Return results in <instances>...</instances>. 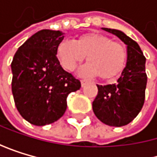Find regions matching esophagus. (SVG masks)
Here are the masks:
<instances>
[{
    "mask_svg": "<svg viewBox=\"0 0 157 157\" xmlns=\"http://www.w3.org/2000/svg\"><path fill=\"white\" fill-rule=\"evenodd\" d=\"M87 83H88V81H86V80H82V81H81V86H82V87H84Z\"/></svg>",
    "mask_w": 157,
    "mask_h": 157,
    "instance_id": "1",
    "label": "esophagus"
}]
</instances>
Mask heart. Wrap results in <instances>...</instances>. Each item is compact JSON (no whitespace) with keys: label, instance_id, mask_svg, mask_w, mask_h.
<instances>
[{"label":"heart","instance_id":"b5f03b06","mask_svg":"<svg viewBox=\"0 0 157 157\" xmlns=\"http://www.w3.org/2000/svg\"><path fill=\"white\" fill-rule=\"evenodd\" d=\"M56 56L60 65L68 71H74L86 56V65L79 74L86 77L99 76L104 81H112L124 70L127 55L124 46L99 33H86L76 41L64 39L57 46Z\"/></svg>","mask_w":157,"mask_h":157}]
</instances>
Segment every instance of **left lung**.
<instances>
[{
  "instance_id": "8db88e82",
  "label": "left lung",
  "mask_w": 157,
  "mask_h": 157,
  "mask_svg": "<svg viewBox=\"0 0 157 157\" xmlns=\"http://www.w3.org/2000/svg\"><path fill=\"white\" fill-rule=\"evenodd\" d=\"M101 29L117 36L126 45L127 60L116 84L97 85L98 95L92 102V109L102 123L121 127L131 122L143 106L147 84L146 58L140 45L123 32Z\"/></svg>"
}]
</instances>
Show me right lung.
Listing matches in <instances>:
<instances>
[{
	"label": "right lung",
	"instance_id": "1",
	"mask_svg": "<svg viewBox=\"0 0 157 157\" xmlns=\"http://www.w3.org/2000/svg\"><path fill=\"white\" fill-rule=\"evenodd\" d=\"M61 31L43 29L17 49L11 63L12 94L21 117L43 126L59 120L67 109V97L81 83L63 70L56 49L64 39Z\"/></svg>",
	"mask_w": 157,
	"mask_h": 157
}]
</instances>
